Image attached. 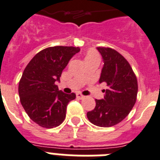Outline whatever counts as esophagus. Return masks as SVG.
<instances>
[{
	"instance_id": "34e87169",
	"label": "esophagus",
	"mask_w": 160,
	"mask_h": 160,
	"mask_svg": "<svg viewBox=\"0 0 160 160\" xmlns=\"http://www.w3.org/2000/svg\"><path fill=\"white\" fill-rule=\"evenodd\" d=\"M76 98L79 99H83L84 98V96L81 94V93H80V92H78V93H76Z\"/></svg>"
}]
</instances>
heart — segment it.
<instances>
[{
	"label": "heart",
	"instance_id": "obj_1",
	"mask_svg": "<svg viewBox=\"0 0 160 160\" xmlns=\"http://www.w3.org/2000/svg\"><path fill=\"white\" fill-rule=\"evenodd\" d=\"M98 58V53L94 50H89L88 51L86 56H85V59H90V58Z\"/></svg>",
	"mask_w": 160,
	"mask_h": 160
}]
</instances>
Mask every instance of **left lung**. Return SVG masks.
I'll use <instances>...</instances> for the list:
<instances>
[{
	"mask_svg": "<svg viewBox=\"0 0 160 160\" xmlns=\"http://www.w3.org/2000/svg\"><path fill=\"white\" fill-rule=\"evenodd\" d=\"M102 57L103 68L99 83H106L104 98L96 99V107L88 111L87 117L94 125L111 127L121 122L135 105L138 80L128 61L111 48L98 47Z\"/></svg>",
	"mask_w": 160,
	"mask_h": 160,
	"instance_id": "8db88e82",
	"label": "left lung"
}]
</instances>
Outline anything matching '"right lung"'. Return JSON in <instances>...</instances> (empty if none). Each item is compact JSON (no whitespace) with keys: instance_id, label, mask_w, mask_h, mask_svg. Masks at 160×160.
I'll return each mask as SVG.
<instances>
[{"instance_id":"obj_1","label":"right lung","mask_w":160,"mask_h":160,"mask_svg":"<svg viewBox=\"0 0 160 160\" xmlns=\"http://www.w3.org/2000/svg\"><path fill=\"white\" fill-rule=\"evenodd\" d=\"M79 47L54 46L35 55L24 69L18 84L20 102L32 121L43 128L60 125L66 117L67 106L76 94L58 90L64 68Z\"/></svg>"}]
</instances>
